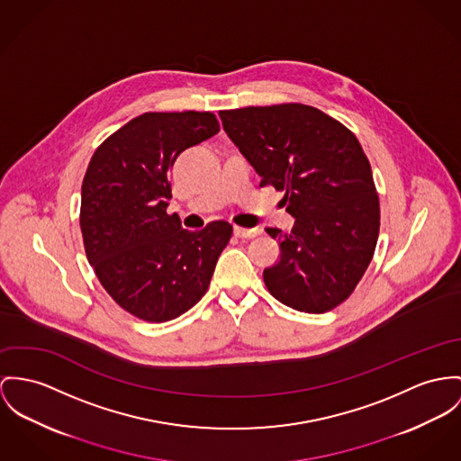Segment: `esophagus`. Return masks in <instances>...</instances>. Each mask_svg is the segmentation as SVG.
<instances>
[{
    "label": "esophagus",
    "mask_w": 461,
    "mask_h": 461,
    "mask_svg": "<svg viewBox=\"0 0 461 461\" xmlns=\"http://www.w3.org/2000/svg\"><path fill=\"white\" fill-rule=\"evenodd\" d=\"M233 233H235V237H239V239H254V237H258L259 233H261V230H258V228H233Z\"/></svg>",
    "instance_id": "1"
}]
</instances>
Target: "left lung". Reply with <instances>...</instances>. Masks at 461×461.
Wrapping results in <instances>:
<instances>
[{
	"label": "left lung",
	"mask_w": 461,
	"mask_h": 461,
	"mask_svg": "<svg viewBox=\"0 0 461 461\" xmlns=\"http://www.w3.org/2000/svg\"><path fill=\"white\" fill-rule=\"evenodd\" d=\"M230 140L284 193L291 233L267 228L281 259L263 272L284 305L321 314L342 303L368 268L379 235V198L355 135L314 106L285 104L219 112Z\"/></svg>",
	"instance_id": "1"
}]
</instances>
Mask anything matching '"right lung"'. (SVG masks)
Here are the masks:
<instances>
[{
  "instance_id": "right-lung-1",
  "label": "right lung",
  "mask_w": 461,
  "mask_h": 461,
  "mask_svg": "<svg viewBox=\"0 0 461 461\" xmlns=\"http://www.w3.org/2000/svg\"><path fill=\"white\" fill-rule=\"evenodd\" d=\"M219 133L211 112H149L110 135L82 182L80 230L89 265L106 293L130 314L165 322L207 293L231 224L184 230L168 170L178 154Z\"/></svg>"
}]
</instances>
